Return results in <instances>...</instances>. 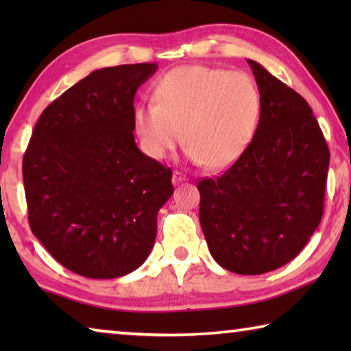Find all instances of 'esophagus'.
I'll return each mask as SVG.
<instances>
[{"mask_svg":"<svg viewBox=\"0 0 351 351\" xmlns=\"http://www.w3.org/2000/svg\"><path fill=\"white\" fill-rule=\"evenodd\" d=\"M187 178H186V175H182L181 171H173V176H171V181H173V184L176 186V184H181V182H184L186 181Z\"/></svg>","mask_w":351,"mask_h":351,"instance_id":"34e87169","label":"esophagus"}]
</instances>
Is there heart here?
I'll return each instance as SVG.
<instances>
[{"mask_svg":"<svg viewBox=\"0 0 351 351\" xmlns=\"http://www.w3.org/2000/svg\"><path fill=\"white\" fill-rule=\"evenodd\" d=\"M261 116V96L251 75L209 66H181L158 80L153 102L133 110L141 148L162 159L184 138L195 164L223 169L251 145Z\"/></svg>","mask_w":351,"mask_h":351,"instance_id":"b5f03b06","label":"heart"}]
</instances>
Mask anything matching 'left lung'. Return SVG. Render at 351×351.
I'll list each match as a JSON object with an SVG mask.
<instances>
[{"mask_svg":"<svg viewBox=\"0 0 351 351\" xmlns=\"http://www.w3.org/2000/svg\"><path fill=\"white\" fill-rule=\"evenodd\" d=\"M261 96L251 145L221 176L198 182L213 260L257 276L293 260L322 219L330 152L306 100L247 60Z\"/></svg>","mask_w":351,"mask_h":351,"instance_id":"8db88e82","label":"left lung"}]
</instances>
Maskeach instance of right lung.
I'll use <instances>...</instances> for the list:
<instances>
[{
  "label": "right lung",
  "mask_w": 351,
  "mask_h": 351,
  "mask_svg": "<svg viewBox=\"0 0 351 351\" xmlns=\"http://www.w3.org/2000/svg\"><path fill=\"white\" fill-rule=\"evenodd\" d=\"M156 63L93 71L41 112L23 158L29 224L64 268L88 278L127 276L156 240L173 195L171 170L133 136L134 96Z\"/></svg>",
  "instance_id": "add662e5"
}]
</instances>
